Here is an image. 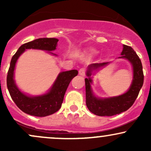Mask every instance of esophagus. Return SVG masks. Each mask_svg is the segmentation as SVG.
<instances>
[{
	"label": "esophagus",
	"instance_id": "34e87169",
	"mask_svg": "<svg viewBox=\"0 0 151 151\" xmlns=\"http://www.w3.org/2000/svg\"><path fill=\"white\" fill-rule=\"evenodd\" d=\"M86 74V70L84 68H81L79 70V74L81 76H84Z\"/></svg>",
	"mask_w": 151,
	"mask_h": 151
}]
</instances>
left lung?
I'll return each mask as SVG.
<instances>
[{
  "mask_svg": "<svg viewBox=\"0 0 151 151\" xmlns=\"http://www.w3.org/2000/svg\"><path fill=\"white\" fill-rule=\"evenodd\" d=\"M121 56L118 59H126L130 62L133 70V80L127 91L116 96L100 98L93 93L91 84V75L93 72L108 65L110 62L94 63L88 66L85 78L86 104L91 113L99 116H111L116 115L129 109L136 99L143 84V67L141 61L136 52L130 46L124 45Z\"/></svg>",
  "mask_w": 151,
  "mask_h": 151,
  "instance_id": "8db88e82",
  "label": "left lung"
}]
</instances>
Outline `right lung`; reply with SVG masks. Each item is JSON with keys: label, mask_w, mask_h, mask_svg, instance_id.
Instances as JSON below:
<instances>
[{"label": "right lung", "mask_w": 151, "mask_h": 151, "mask_svg": "<svg viewBox=\"0 0 151 151\" xmlns=\"http://www.w3.org/2000/svg\"><path fill=\"white\" fill-rule=\"evenodd\" d=\"M58 41L57 38L36 39L20 46L12 58L7 75V86L12 99L17 106L25 114L44 117L58 111L61 108L66 90L71 80L78 74V71L76 70L60 72L47 92L37 96H30L23 93L15 84L14 71L16 62L20 55L26 50L33 49L44 50L54 56H57L52 51L56 50Z\"/></svg>", "instance_id": "right-lung-1"}]
</instances>
